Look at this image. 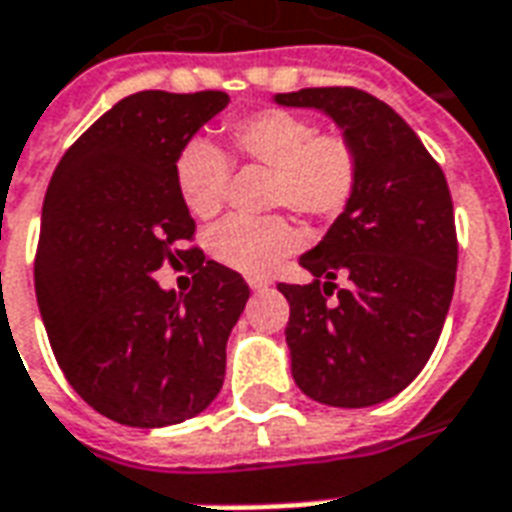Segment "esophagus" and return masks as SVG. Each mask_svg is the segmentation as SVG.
Here are the masks:
<instances>
[{"label": "esophagus", "mask_w": 512, "mask_h": 512, "mask_svg": "<svg viewBox=\"0 0 512 512\" xmlns=\"http://www.w3.org/2000/svg\"><path fill=\"white\" fill-rule=\"evenodd\" d=\"M268 285H271L268 279H249V287H252L255 293H260V290H268Z\"/></svg>", "instance_id": "34e87169"}]
</instances>
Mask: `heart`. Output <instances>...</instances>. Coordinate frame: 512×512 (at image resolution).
Returning a JSON list of instances; mask_svg holds the SVG:
<instances>
[{
  "mask_svg": "<svg viewBox=\"0 0 512 512\" xmlns=\"http://www.w3.org/2000/svg\"><path fill=\"white\" fill-rule=\"evenodd\" d=\"M236 160L271 168L268 203L314 219L342 214L358 187V151L339 132H317L301 113L268 108L227 124ZM179 198L192 217L211 219L225 203L230 160L206 138L184 143L173 162ZM301 244V230L287 217H230L206 236L208 255L241 274L260 276Z\"/></svg>",
  "mask_w": 512,
  "mask_h": 512,
  "instance_id": "obj_1",
  "label": "heart"
}]
</instances>
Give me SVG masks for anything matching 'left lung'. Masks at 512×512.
<instances>
[{"mask_svg":"<svg viewBox=\"0 0 512 512\" xmlns=\"http://www.w3.org/2000/svg\"><path fill=\"white\" fill-rule=\"evenodd\" d=\"M274 102L325 113L358 151L355 195L301 255L312 282L279 285L290 372L320 404L372 407L418 377L448 317L458 263L448 181L410 124L361 89H301ZM339 273L351 282L342 291L332 285Z\"/></svg>","mask_w":512,"mask_h":512,"instance_id":"1","label":"left lung"}]
</instances>
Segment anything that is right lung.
<instances>
[{"mask_svg": "<svg viewBox=\"0 0 512 512\" xmlns=\"http://www.w3.org/2000/svg\"><path fill=\"white\" fill-rule=\"evenodd\" d=\"M225 92H138L102 113L56 165L43 203L34 293L64 377L105 418L160 429L195 418L225 380L227 336L244 312L241 274L200 249L173 179ZM187 259L189 294L153 274Z\"/></svg>", "mask_w": 512, "mask_h": 512, "instance_id": "1", "label": "right lung"}]
</instances>
